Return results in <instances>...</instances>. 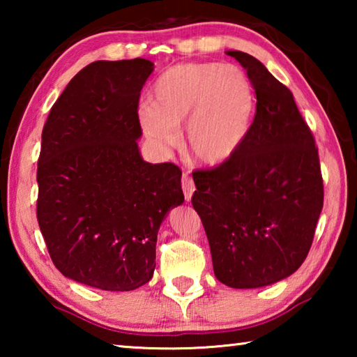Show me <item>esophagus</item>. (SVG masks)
I'll return each mask as SVG.
<instances>
[{
	"label": "esophagus",
	"instance_id": "34e87169",
	"mask_svg": "<svg viewBox=\"0 0 357 357\" xmlns=\"http://www.w3.org/2000/svg\"><path fill=\"white\" fill-rule=\"evenodd\" d=\"M181 184H183V190H184L185 202H190L193 192H195V184H193L192 178L187 176V174H183V179H181Z\"/></svg>",
	"mask_w": 357,
	"mask_h": 357
}]
</instances>
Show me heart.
<instances>
[{
	"instance_id": "heart-1",
	"label": "heart",
	"mask_w": 357,
	"mask_h": 357,
	"mask_svg": "<svg viewBox=\"0 0 357 357\" xmlns=\"http://www.w3.org/2000/svg\"><path fill=\"white\" fill-rule=\"evenodd\" d=\"M153 104L138 110L143 134L160 149L185 146L197 164L219 167L239 153L250 134L255 93L234 64L185 63L167 69L153 88Z\"/></svg>"
}]
</instances>
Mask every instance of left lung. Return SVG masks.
I'll return each mask as SVG.
<instances>
[{"instance_id":"left-lung-1","label":"left lung","mask_w":357,"mask_h":357,"mask_svg":"<svg viewBox=\"0 0 357 357\" xmlns=\"http://www.w3.org/2000/svg\"><path fill=\"white\" fill-rule=\"evenodd\" d=\"M247 70L257 113L239 153L193 172L192 204L203 222L223 285H273L299 269L323 209L315 140L289 89L249 53L228 50Z\"/></svg>"}]
</instances>
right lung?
Segmentation results:
<instances>
[{
    "instance_id": "obj_1",
    "label": "right lung",
    "mask_w": 357,
    "mask_h": 357,
    "mask_svg": "<svg viewBox=\"0 0 357 357\" xmlns=\"http://www.w3.org/2000/svg\"><path fill=\"white\" fill-rule=\"evenodd\" d=\"M149 59L96 61L52 107L38 164V222L59 273L105 291L153 279L160 223L184 203L179 168L144 162L138 100Z\"/></svg>"
}]
</instances>
